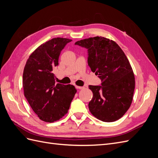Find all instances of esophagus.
Masks as SVG:
<instances>
[{
	"label": "esophagus",
	"instance_id": "obj_1",
	"mask_svg": "<svg viewBox=\"0 0 158 158\" xmlns=\"http://www.w3.org/2000/svg\"><path fill=\"white\" fill-rule=\"evenodd\" d=\"M76 88L79 89H83V88H84V87H82V86H78V85H76Z\"/></svg>",
	"mask_w": 158,
	"mask_h": 158
}]
</instances>
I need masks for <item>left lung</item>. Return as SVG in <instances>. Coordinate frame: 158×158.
Listing matches in <instances>:
<instances>
[{
	"label": "left lung",
	"mask_w": 158,
	"mask_h": 158,
	"mask_svg": "<svg viewBox=\"0 0 158 158\" xmlns=\"http://www.w3.org/2000/svg\"><path fill=\"white\" fill-rule=\"evenodd\" d=\"M75 45L88 49V65L102 80V85H89L93 92L89 111L103 122L117 121L130 107L135 88V75L125 52L114 41L101 36Z\"/></svg>",
	"instance_id": "1"
}]
</instances>
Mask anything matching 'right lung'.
Instances as JSON below:
<instances>
[{
    "label": "right lung",
    "mask_w": 158,
    "mask_h": 158,
    "mask_svg": "<svg viewBox=\"0 0 158 158\" xmlns=\"http://www.w3.org/2000/svg\"><path fill=\"white\" fill-rule=\"evenodd\" d=\"M72 40L56 37L41 44L30 55L23 73L24 95L41 121H59L68 113L77 92L73 85L55 84L52 69L60 51Z\"/></svg>",
    "instance_id": "right-lung-1"
}]
</instances>
